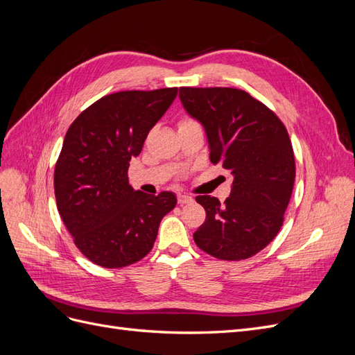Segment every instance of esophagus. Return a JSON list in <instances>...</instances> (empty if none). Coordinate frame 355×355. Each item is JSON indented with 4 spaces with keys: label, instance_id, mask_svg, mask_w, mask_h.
Returning <instances> with one entry per match:
<instances>
[{
    "label": "esophagus",
    "instance_id": "obj_1",
    "mask_svg": "<svg viewBox=\"0 0 355 355\" xmlns=\"http://www.w3.org/2000/svg\"><path fill=\"white\" fill-rule=\"evenodd\" d=\"M194 201V198H192L191 196H178V202L180 204V206H184V204H189Z\"/></svg>",
    "mask_w": 355,
    "mask_h": 355
}]
</instances>
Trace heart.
<instances>
[{"instance_id": "heart-1", "label": "heart", "mask_w": 355, "mask_h": 355, "mask_svg": "<svg viewBox=\"0 0 355 355\" xmlns=\"http://www.w3.org/2000/svg\"><path fill=\"white\" fill-rule=\"evenodd\" d=\"M192 123H196V121L191 120V118H182L180 123H179V127L180 125H187V124H192Z\"/></svg>"}]
</instances>
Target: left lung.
Segmentation results:
<instances>
[{
	"label": "left lung",
	"instance_id": "left-lung-1",
	"mask_svg": "<svg viewBox=\"0 0 355 355\" xmlns=\"http://www.w3.org/2000/svg\"><path fill=\"white\" fill-rule=\"evenodd\" d=\"M187 112L206 130L210 161L232 179L231 194L198 196L206 220L194 232L202 252L222 261L259 253L280 231L295 184V155L284 124L249 93L180 87Z\"/></svg>",
	"mask_w": 355,
	"mask_h": 355
}]
</instances>
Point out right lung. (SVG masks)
Returning <instances> with one entry per match:
<instances>
[{
	"label": "right lung",
	"mask_w": 355,
	"mask_h": 355,
	"mask_svg": "<svg viewBox=\"0 0 355 355\" xmlns=\"http://www.w3.org/2000/svg\"><path fill=\"white\" fill-rule=\"evenodd\" d=\"M178 89L103 96L68 128L55 168L60 218L93 263L123 268L151 252L159 222L176 206L164 191L148 196L128 185V163L176 99Z\"/></svg>",
	"instance_id": "add662e5"
}]
</instances>
